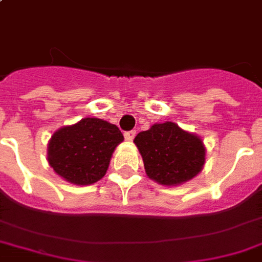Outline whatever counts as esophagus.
<instances>
[{"mask_svg": "<svg viewBox=\"0 0 262 262\" xmlns=\"http://www.w3.org/2000/svg\"><path fill=\"white\" fill-rule=\"evenodd\" d=\"M135 136H136V130L126 132V133H125V139H126L127 141H132V140L135 139Z\"/></svg>", "mask_w": 262, "mask_h": 262, "instance_id": "1", "label": "esophagus"}]
</instances>
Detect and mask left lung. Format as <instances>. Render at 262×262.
I'll list each match as a JSON object with an SVG mask.
<instances>
[{"mask_svg": "<svg viewBox=\"0 0 262 262\" xmlns=\"http://www.w3.org/2000/svg\"><path fill=\"white\" fill-rule=\"evenodd\" d=\"M133 143L143 158L147 176L166 187L181 185L196 177L206 161L202 139L169 121L140 132Z\"/></svg>", "mask_w": 262, "mask_h": 262, "instance_id": "1", "label": "left lung"}]
</instances>
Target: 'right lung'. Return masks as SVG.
<instances>
[{"instance_id":"right-lung-1","label":"right lung","mask_w":262,"mask_h":262,"mask_svg":"<svg viewBox=\"0 0 262 262\" xmlns=\"http://www.w3.org/2000/svg\"><path fill=\"white\" fill-rule=\"evenodd\" d=\"M123 141L115 125L99 118H83L63 126L48 143V162L61 179L91 185L104 177L118 144Z\"/></svg>"}]
</instances>
